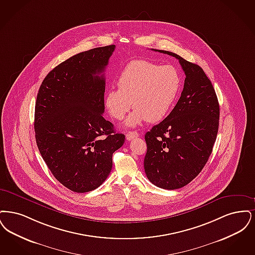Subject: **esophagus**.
Returning <instances> with one entry per match:
<instances>
[{"mask_svg":"<svg viewBox=\"0 0 255 255\" xmlns=\"http://www.w3.org/2000/svg\"><path fill=\"white\" fill-rule=\"evenodd\" d=\"M139 136V133L136 132V131H128L126 135V138L128 141L134 139V138H137Z\"/></svg>","mask_w":255,"mask_h":255,"instance_id":"34e87169","label":"esophagus"}]
</instances>
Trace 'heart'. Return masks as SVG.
<instances>
[{
	"mask_svg": "<svg viewBox=\"0 0 255 255\" xmlns=\"http://www.w3.org/2000/svg\"><path fill=\"white\" fill-rule=\"evenodd\" d=\"M118 89L105 95V107L113 119L122 120L132 108L127 126L144 121L159 122L170 111L181 89L182 80L172 66H160L146 60H134L124 67L117 78Z\"/></svg>",
	"mask_w": 255,
	"mask_h": 255,
	"instance_id": "heart-1",
	"label": "heart"
}]
</instances>
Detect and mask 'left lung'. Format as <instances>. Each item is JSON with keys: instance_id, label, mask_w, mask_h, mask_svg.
I'll return each instance as SVG.
<instances>
[{"instance_id": "left-lung-1", "label": "left lung", "mask_w": 255, "mask_h": 255, "mask_svg": "<svg viewBox=\"0 0 255 255\" xmlns=\"http://www.w3.org/2000/svg\"><path fill=\"white\" fill-rule=\"evenodd\" d=\"M158 51L178 59L186 79L174 109L144 135V171L157 187L177 189L207 164L218 132L220 109L211 80L198 65L173 52Z\"/></svg>"}]
</instances>
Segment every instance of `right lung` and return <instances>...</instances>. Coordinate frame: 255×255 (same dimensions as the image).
Returning a JSON list of instances; mask_svg holds the SVG:
<instances>
[{"instance_id": "1", "label": "right lung", "mask_w": 255, "mask_h": 255, "mask_svg": "<svg viewBox=\"0 0 255 255\" xmlns=\"http://www.w3.org/2000/svg\"><path fill=\"white\" fill-rule=\"evenodd\" d=\"M115 45L78 53L44 79L35 105L39 151L53 176L79 193L100 187L111 173L112 154L125 143L103 117L104 71Z\"/></svg>"}]
</instances>
